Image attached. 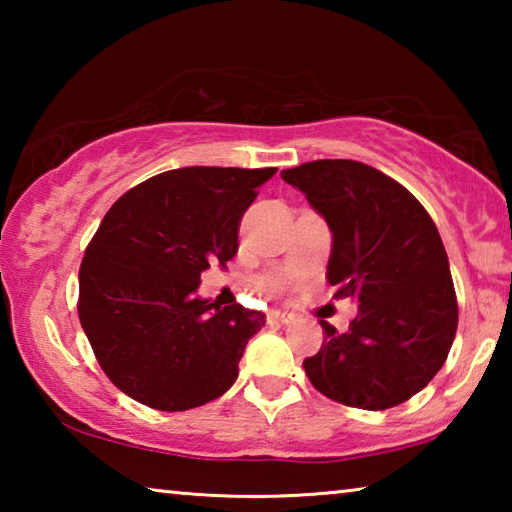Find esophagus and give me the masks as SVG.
I'll use <instances>...</instances> for the list:
<instances>
[{"label":"esophagus","instance_id":"34e87169","mask_svg":"<svg viewBox=\"0 0 512 512\" xmlns=\"http://www.w3.org/2000/svg\"><path fill=\"white\" fill-rule=\"evenodd\" d=\"M268 320H271V323L287 325V323H293V320H296V316L289 314V311H282V309H271V311H268Z\"/></svg>","mask_w":512,"mask_h":512}]
</instances>
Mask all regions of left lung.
<instances>
[{
  "instance_id": "obj_1",
  "label": "left lung",
  "mask_w": 512,
  "mask_h": 512,
  "mask_svg": "<svg viewBox=\"0 0 512 512\" xmlns=\"http://www.w3.org/2000/svg\"><path fill=\"white\" fill-rule=\"evenodd\" d=\"M332 230L327 282L354 298L348 332L325 320L323 345L302 361L334 402L384 411L420 393L452 348L458 302L443 239L429 212L386 173L354 160L284 169Z\"/></svg>"
}]
</instances>
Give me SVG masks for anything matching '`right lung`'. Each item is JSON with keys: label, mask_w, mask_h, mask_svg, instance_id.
I'll return each instance as SVG.
<instances>
[{"label": "right lung", "mask_w": 512, "mask_h": 512, "mask_svg": "<svg viewBox=\"0 0 512 512\" xmlns=\"http://www.w3.org/2000/svg\"><path fill=\"white\" fill-rule=\"evenodd\" d=\"M277 169L185 167L117 198L85 248L79 318L121 393L158 411H187L235 384L262 311L196 298L201 273L225 268L239 225Z\"/></svg>", "instance_id": "obj_1"}]
</instances>
